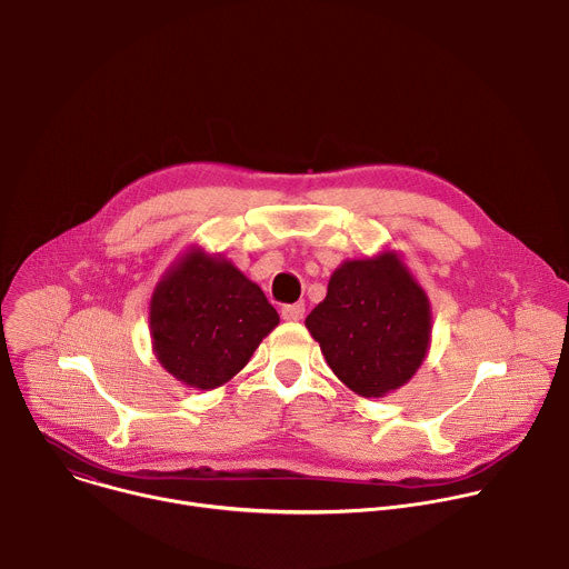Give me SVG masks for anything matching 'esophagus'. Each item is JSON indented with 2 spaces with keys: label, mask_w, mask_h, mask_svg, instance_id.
Here are the masks:
<instances>
[{
  "label": "esophagus",
  "mask_w": 569,
  "mask_h": 569,
  "mask_svg": "<svg viewBox=\"0 0 569 569\" xmlns=\"http://www.w3.org/2000/svg\"><path fill=\"white\" fill-rule=\"evenodd\" d=\"M303 312H306V306L303 303H292V306H283L281 308V317L286 321H301L303 319Z\"/></svg>",
  "instance_id": "esophagus-1"
}]
</instances>
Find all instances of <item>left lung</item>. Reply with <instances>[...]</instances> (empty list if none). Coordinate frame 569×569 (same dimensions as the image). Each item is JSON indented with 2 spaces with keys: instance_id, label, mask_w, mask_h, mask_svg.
Returning <instances> with one entry per match:
<instances>
[{
  "instance_id": "8db88e82",
  "label": "left lung",
  "mask_w": 569,
  "mask_h": 569,
  "mask_svg": "<svg viewBox=\"0 0 569 569\" xmlns=\"http://www.w3.org/2000/svg\"><path fill=\"white\" fill-rule=\"evenodd\" d=\"M333 373L362 398L408 385L432 345V303L398 250L342 261L306 317Z\"/></svg>"
}]
</instances>
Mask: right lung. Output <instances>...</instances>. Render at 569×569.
I'll use <instances>...</instances> for the list:
<instances>
[{
  "mask_svg": "<svg viewBox=\"0 0 569 569\" xmlns=\"http://www.w3.org/2000/svg\"><path fill=\"white\" fill-rule=\"evenodd\" d=\"M279 315L222 254L189 246L157 281L148 306L157 362L193 389H216L250 362Z\"/></svg>",
  "mask_w": 569,
  "mask_h": 569,
  "instance_id": "right-lung-1",
  "label": "right lung"
}]
</instances>
